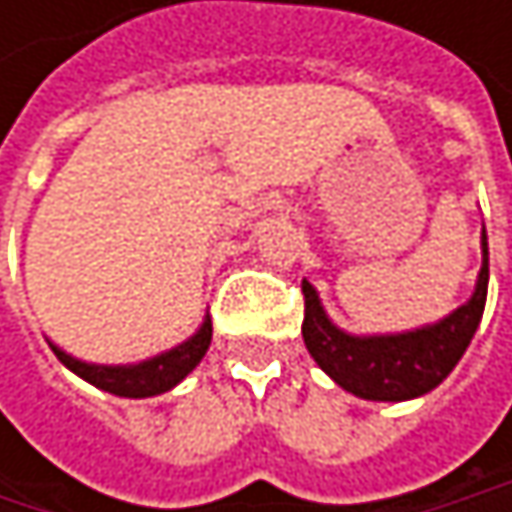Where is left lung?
I'll use <instances>...</instances> for the list:
<instances>
[{
    "instance_id": "1",
    "label": "left lung",
    "mask_w": 512,
    "mask_h": 512,
    "mask_svg": "<svg viewBox=\"0 0 512 512\" xmlns=\"http://www.w3.org/2000/svg\"><path fill=\"white\" fill-rule=\"evenodd\" d=\"M483 263L474 281V293L457 311L442 317L439 323H427L421 329L394 332V335H353L329 320L320 293L308 278H302L305 293V320L302 338L311 358L329 373L344 391L361 400L376 403H403L430 394L436 385L448 379L462 353L468 350L489 287V246L486 231L480 234Z\"/></svg>"
}]
</instances>
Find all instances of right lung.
<instances>
[{
    "instance_id": "obj_1",
    "label": "right lung",
    "mask_w": 512,
    "mask_h": 512,
    "mask_svg": "<svg viewBox=\"0 0 512 512\" xmlns=\"http://www.w3.org/2000/svg\"><path fill=\"white\" fill-rule=\"evenodd\" d=\"M210 341H213V323H210V314H207L192 338H186L183 344H177V347H171V350H165L159 356L136 361V364H94V361H82V358L64 353L61 347H55L52 341L50 350L67 370H73L79 379L91 382L94 388L109 391L115 397L142 400V397L165 394L177 382H183L201 364L204 353L210 350Z\"/></svg>"
}]
</instances>
